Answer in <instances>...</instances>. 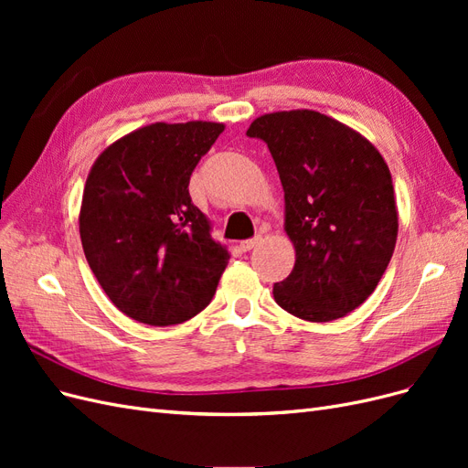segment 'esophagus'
<instances>
[{"label":"esophagus","instance_id":"esophagus-1","mask_svg":"<svg viewBox=\"0 0 468 468\" xmlns=\"http://www.w3.org/2000/svg\"><path fill=\"white\" fill-rule=\"evenodd\" d=\"M261 239H263V236H260V234L256 238H251V239H244V242H239V250L250 251V250H253L256 246H260Z\"/></svg>","mask_w":468,"mask_h":468}]
</instances>
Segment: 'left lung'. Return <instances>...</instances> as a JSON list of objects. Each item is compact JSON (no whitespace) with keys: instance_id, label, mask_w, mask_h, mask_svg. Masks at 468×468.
Here are the masks:
<instances>
[{"instance_id":"left-lung-1","label":"left lung","mask_w":468,"mask_h":468,"mask_svg":"<svg viewBox=\"0 0 468 468\" xmlns=\"http://www.w3.org/2000/svg\"><path fill=\"white\" fill-rule=\"evenodd\" d=\"M271 152L285 191L291 275L273 296L289 314L332 322L377 289L399 236L390 169L361 133L313 109L267 112L246 133Z\"/></svg>"}]
</instances>
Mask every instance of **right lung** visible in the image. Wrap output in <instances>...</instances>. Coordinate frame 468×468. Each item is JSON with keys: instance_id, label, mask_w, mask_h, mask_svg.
<instances>
[{"instance_id": "1", "label": "right lung", "mask_w": 468, "mask_h": 468, "mask_svg": "<svg viewBox=\"0 0 468 468\" xmlns=\"http://www.w3.org/2000/svg\"><path fill=\"white\" fill-rule=\"evenodd\" d=\"M222 122H152L93 162L80 207L83 253L122 314L181 324L210 303L229 265L226 246L191 203L189 179Z\"/></svg>"}]
</instances>
